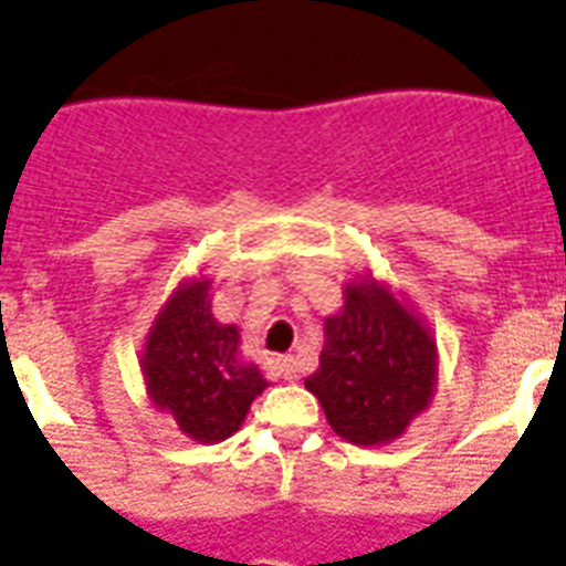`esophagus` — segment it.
Wrapping results in <instances>:
<instances>
[{"label":"esophagus","instance_id":"34e87169","mask_svg":"<svg viewBox=\"0 0 566 566\" xmlns=\"http://www.w3.org/2000/svg\"><path fill=\"white\" fill-rule=\"evenodd\" d=\"M274 369H277V375L283 380H297V375H301V363H297V357H277V360H274Z\"/></svg>","mask_w":566,"mask_h":566}]
</instances>
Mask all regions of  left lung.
I'll use <instances>...</instances> for the list:
<instances>
[{"label":"left lung","instance_id":"obj_1","mask_svg":"<svg viewBox=\"0 0 566 566\" xmlns=\"http://www.w3.org/2000/svg\"><path fill=\"white\" fill-rule=\"evenodd\" d=\"M437 345L422 322L378 283L345 289L339 315L324 322L318 371L304 380L331 428L357 446H378L428 407Z\"/></svg>","mask_w":566,"mask_h":566}]
</instances>
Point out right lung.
<instances>
[{"instance_id": "1", "label": "right lung", "mask_w": 566, "mask_h": 566, "mask_svg": "<svg viewBox=\"0 0 566 566\" xmlns=\"http://www.w3.org/2000/svg\"><path fill=\"white\" fill-rule=\"evenodd\" d=\"M209 283H191L170 297L153 324L144 352L150 398L200 442L239 431L265 378L239 360V331L218 324L206 301Z\"/></svg>"}]
</instances>
